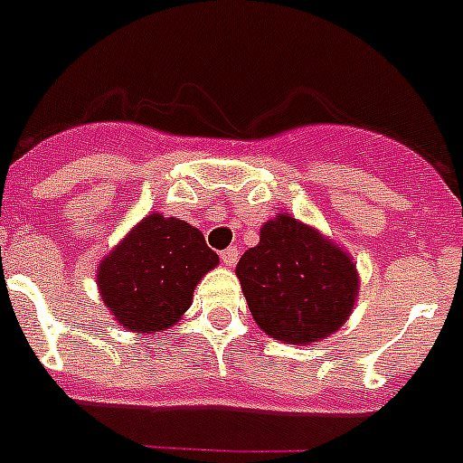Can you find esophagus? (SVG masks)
Wrapping results in <instances>:
<instances>
[{
    "label": "esophagus",
    "instance_id": "esophagus-1",
    "mask_svg": "<svg viewBox=\"0 0 463 463\" xmlns=\"http://www.w3.org/2000/svg\"><path fill=\"white\" fill-rule=\"evenodd\" d=\"M237 258H240V253H237L235 246H231V249H226V251H222V260L226 267H235L237 265Z\"/></svg>",
    "mask_w": 463,
    "mask_h": 463
}]
</instances>
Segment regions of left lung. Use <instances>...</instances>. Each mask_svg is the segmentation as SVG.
<instances>
[{
    "instance_id": "obj_1",
    "label": "left lung",
    "mask_w": 463,
    "mask_h": 463,
    "mask_svg": "<svg viewBox=\"0 0 463 463\" xmlns=\"http://www.w3.org/2000/svg\"><path fill=\"white\" fill-rule=\"evenodd\" d=\"M235 274L258 326L299 347L335 334L361 288L347 249L288 212L260 228V241L244 251Z\"/></svg>"
}]
</instances>
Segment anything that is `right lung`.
Listing matches in <instances>:
<instances>
[{
  "label": "right lung",
  "mask_w": 463,
  "mask_h": 463,
  "mask_svg": "<svg viewBox=\"0 0 463 463\" xmlns=\"http://www.w3.org/2000/svg\"><path fill=\"white\" fill-rule=\"evenodd\" d=\"M219 256L192 223L153 212L107 253L95 271L102 304L134 334H157L183 319Z\"/></svg>",
  "instance_id": "right-lung-1"
}]
</instances>
